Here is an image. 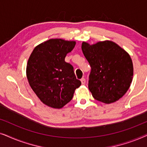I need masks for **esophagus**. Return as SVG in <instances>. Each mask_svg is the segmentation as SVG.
I'll list each match as a JSON object with an SVG mask.
<instances>
[{
  "mask_svg": "<svg viewBox=\"0 0 147 147\" xmlns=\"http://www.w3.org/2000/svg\"><path fill=\"white\" fill-rule=\"evenodd\" d=\"M81 82H82V84H86V79H85V78H82Z\"/></svg>",
  "mask_w": 147,
  "mask_h": 147,
  "instance_id": "obj_1",
  "label": "esophagus"
}]
</instances>
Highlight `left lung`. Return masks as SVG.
Listing matches in <instances>:
<instances>
[{
	"label": "left lung",
	"instance_id": "obj_1",
	"mask_svg": "<svg viewBox=\"0 0 147 147\" xmlns=\"http://www.w3.org/2000/svg\"><path fill=\"white\" fill-rule=\"evenodd\" d=\"M82 50L91 66L88 88L98 101L110 104L121 98L129 89L133 64L125 50L111 41L82 44Z\"/></svg>",
	"mask_w": 147,
	"mask_h": 147
}]
</instances>
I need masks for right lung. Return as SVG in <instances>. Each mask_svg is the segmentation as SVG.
<instances>
[{
	"label": "right lung",
	"mask_w": 147,
	"mask_h": 147,
	"mask_svg": "<svg viewBox=\"0 0 147 147\" xmlns=\"http://www.w3.org/2000/svg\"><path fill=\"white\" fill-rule=\"evenodd\" d=\"M76 41L51 39L35 47L28 59L27 77L29 85L44 104L61 108L71 101L81 82L74 67L65 61Z\"/></svg>",
	"instance_id": "right-lung-1"
}]
</instances>
